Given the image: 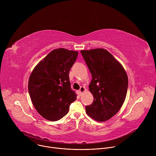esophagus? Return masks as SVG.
<instances>
[{
  "label": "esophagus",
  "instance_id": "1",
  "mask_svg": "<svg viewBox=\"0 0 156 156\" xmlns=\"http://www.w3.org/2000/svg\"><path fill=\"white\" fill-rule=\"evenodd\" d=\"M85 91H86V89H85V87H83V86H81V87H80V90H79L80 94H82L83 93H84Z\"/></svg>",
  "mask_w": 156,
  "mask_h": 156
}]
</instances>
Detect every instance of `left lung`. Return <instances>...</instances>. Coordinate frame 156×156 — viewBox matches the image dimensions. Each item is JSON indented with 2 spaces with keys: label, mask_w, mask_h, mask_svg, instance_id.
<instances>
[{
  "label": "left lung",
  "mask_w": 156,
  "mask_h": 156,
  "mask_svg": "<svg viewBox=\"0 0 156 156\" xmlns=\"http://www.w3.org/2000/svg\"><path fill=\"white\" fill-rule=\"evenodd\" d=\"M92 80L89 85L93 102L86 107V114L98 122L108 120L122 107L128 80L123 66L104 49L81 51Z\"/></svg>",
  "instance_id": "obj_1"
}]
</instances>
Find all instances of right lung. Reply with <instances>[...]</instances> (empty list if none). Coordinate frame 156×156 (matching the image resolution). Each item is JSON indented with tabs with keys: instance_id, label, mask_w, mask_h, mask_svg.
<instances>
[{
	"instance_id": "1",
	"label": "right lung",
	"mask_w": 156,
	"mask_h": 156,
	"mask_svg": "<svg viewBox=\"0 0 156 156\" xmlns=\"http://www.w3.org/2000/svg\"><path fill=\"white\" fill-rule=\"evenodd\" d=\"M78 54L77 51L63 48L54 49L33 70L28 91L35 108L44 119H61L76 99L77 95L71 88L69 72Z\"/></svg>"
}]
</instances>
